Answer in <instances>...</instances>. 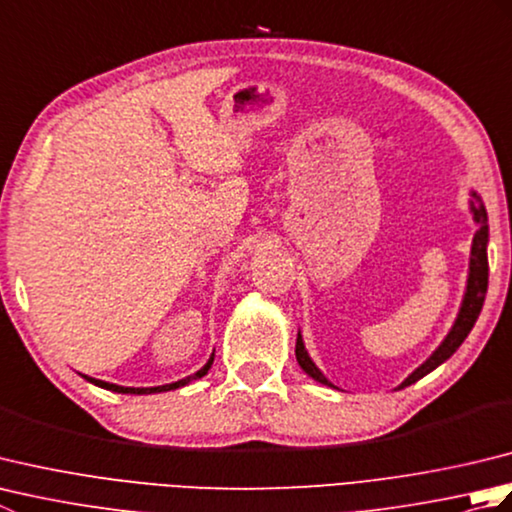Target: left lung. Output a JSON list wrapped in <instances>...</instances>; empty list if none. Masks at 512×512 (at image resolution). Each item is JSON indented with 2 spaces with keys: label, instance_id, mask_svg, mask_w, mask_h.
I'll list each match as a JSON object with an SVG mask.
<instances>
[{
  "label": "left lung",
  "instance_id": "1",
  "mask_svg": "<svg viewBox=\"0 0 512 512\" xmlns=\"http://www.w3.org/2000/svg\"><path fill=\"white\" fill-rule=\"evenodd\" d=\"M473 195V202H471V211H473V220L477 222V231L473 237V248H471V266H469V281H466V295L462 301V308L458 319H455L451 332L447 334V339L442 341V345L438 347L436 352H433L427 361H424L416 372H413L409 378H405V383L400 385L402 387H409L420 380L422 376H427L429 372H433L438 365H442L447 358L453 356V352L458 350V347L464 343L466 336L473 330V325L480 317L482 306H484V297H486V288H488V257H486V244H488V217H486V209L480 200V195L471 193ZM295 354H297V361L301 365L303 372L308 376H312L314 380H319L323 385H330L328 378H325L319 367L312 363V358L308 356L306 347H303V339L301 334H297V347H295Z\"/></svg>",
  "mask_w": 512,
  "mask_h": 512
}]
</instances>
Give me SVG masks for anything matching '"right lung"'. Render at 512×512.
<instances>
[{
  "instance_id": "1",
  "label": "right lung",
  "mask_w": 512,
  "mask_h": 512,
  "mask_svg": "<svg viewBox=\"0 0 512 512\" xmlns=\"http://www.w3.org/2000/svg\"><path fill=\"white\" fill-rule=\"evenodd\" d=\"M211 365H213V356H211L209 361H206V365H204L202 369H198V372H195V374H191V376H187V378L178 380V383H171V385H160V387H121V385L105 383V380H96V378H90V376H83V378H85V380H90V383H94V385L103 387V389L118 391V394H160V391H171V389H178V387L189 385L191 380H198V378H202L206 372H209Z\"/></svg>"
}]
</instances>
